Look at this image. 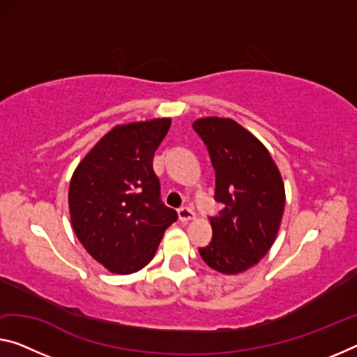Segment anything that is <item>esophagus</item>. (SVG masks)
<instances>
[{"label":"esophagus","mask_w":357,"mask_h":357,"mask_svg":"<svg viewBox=\"0 0 357 357\" xmlns=\"http://www.w3.org/2000/svg\"><path fill=\"white\" fill-rule=\"evenodd\" d=\"M196 215H195V212L190 209V207H182V209H178V220L180 222H190V220H193Z\"/></svg>","instance_id":"1"}]
</instances>
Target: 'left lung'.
I'll list each match as a JSON object with an SVG mask.
<instances>
[{"label": "left lung", "mask_w": 357, "mask_h": 357, "mask_svg": "<svg viewBox=\"0 0 357 357\" xmlns=\"http://www.w3.org/2000/svg\"><path fill=\"white\" fill-rule=\"evenodd\" d=\"M193 129L209 150L222 204L211 217L212 241L199 254L218 273H244L276 241L286 207L282 175L266 146L234 119L199 118Z\"/></svg>", "instance_id": "left-lung-1"}]
</instances>
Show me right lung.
I'll return each instance as SVG.
<instances>
[{"instance_id":"obj_1","label":"right lung","mask_w":357,"mask_h":357,"mask_svg":"<svg viewBox=\"0 0 357 357\" xmlns=\"http://www.w3.org/2000/svg\"><path fill=\"white\" fill-rule=\"evenodd\" d=\"M171 118L118 124L91 148L68 188L71 228L92 259L132 274L155 257L177 212L160 199L153 156Z\"/></svg>"}]
</instances>
